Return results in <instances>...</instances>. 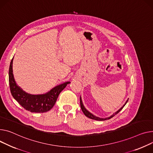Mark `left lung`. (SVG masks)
<instances>
[{
  "label": "left lung",
  "mask_w": 153,
  "mask_h": 153,
  "mask_svg": "<svg viewBox=\"0 0 153 153\" xmlns=\"http://www.w3.org/2000/svg\"><path fill=\"white\" fill-rule=\"evenodd\" d=\"M128 100V98L127 99V100L126 101L125 104L122 106L118 111H117L116 113H114L113 114H112L111 116L108 117H106V118H100V117H97L95 116V115L92 114L91 113H90V112L86 109V108L84 107V105H83V103H82V98H81V97H80V108H81V109H82V112L84 113V114H85V116H87V117L90 118V119H94V120H108V119H109L111 118H112L113 117H114L116 114H117L118 113H119V112L122 110V109H123L124 106L126 105V103H127V101Z\"/></svg>",
  "instance_id": "left-lung-1"
}]
</instances>
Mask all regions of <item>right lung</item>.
<instances>
[{
    "mask_svg": "<svg viewBox=\"0 0 153 153\" xmlns=\"http://www.w3.org/2000/svg\"><path fill=\"white\" fill-rule=\"evenodd\" d=\"M13 60L9 68V84L11 94L18 103L25 109L31 113H45L55 105L59 94L70 82L61 84L51 89L48 92L40 95H32L26 93L15 82L13 73Z\"/></svg>",
    "mask_w": 153,
    "mask_h": 153,
    "instance_id": "right-lung-1",
    "label": "right lung"
}]
</instances>
